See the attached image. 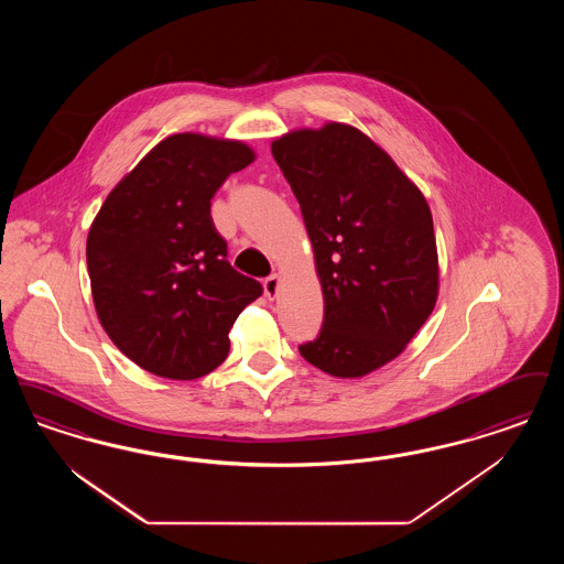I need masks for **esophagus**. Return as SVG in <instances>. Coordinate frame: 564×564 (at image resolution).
Masks as SVG:
<instances>
[{
  "label": "esophagus",
  "mask_w": 564,
  "mask_h": 564,
  "mask_svg": "<svg viewBox=\"0 0 564 564\" xmlns=\"http://www.w3.org/2000/svg\"><path fill=\"white\" fill-rule=\"evenodd\" d=\"M276 292H279V274H271L264 279V293L269 300H272Z\"/></svg>",
  "instance_id": "1"
}]
</instances>
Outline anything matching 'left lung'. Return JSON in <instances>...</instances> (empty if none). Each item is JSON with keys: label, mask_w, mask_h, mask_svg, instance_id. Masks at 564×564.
I'll use <instances>...</instances> for the list:
<instances>
[{"label": "left lung", "mask_w": 564, "mask_h": 564, "mask_svg": "<svg viewBox=\"0 0 564 564\" xmlns=\"http://www.w3.org/2000/svg\"><path fill=\"white\" fill-rule=\"evenodd\" d=\"M315 249L325 316L300 355L336 378H359L403 352L438 292L424 195L357 128L327 123L274 140Z\"/></svg>", "instance_id": "1"}]
</instances>
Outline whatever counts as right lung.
<instances>
[{
	"label": "right lung",
	"instance_id": "right-lung-1",
	"mask_svg": "<svg viewBox=\"0 0 564 564\" xmlns=\"http://www.w3.org/2000/svg\"><path fill=\"white\" fill-rule=\"evenodd\" d=\"M253 161L235 140L165 138L119 182L91 223L86 260L98 318L142 369L195 380L225 361L228 332L262 295L230 267L209 207Z\"/></svg>",
	"mask_w": 564,
	"mask_h": 564
}]
</instances>
